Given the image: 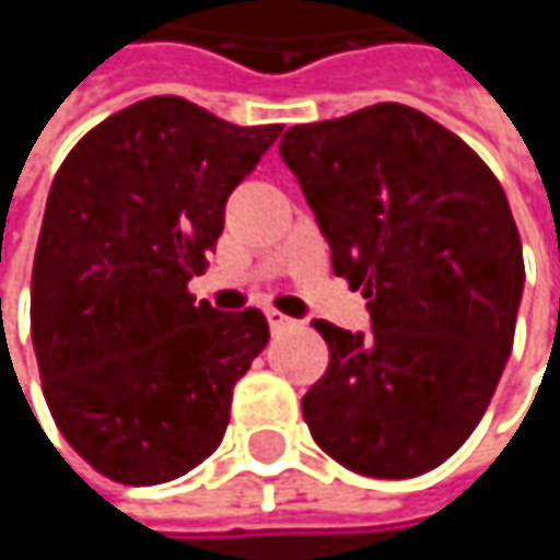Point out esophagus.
Segmentation results:
<instances>
[{"mask_svg": "<svg viewBox=\"0 0 560 560\" xmlns=\"http://www.w3.org/2000/svg\"><path fill=\"white\" fill-rule=\"evenodd\" d=\"M266 320H269V330L272 334H284V330H294L298 327V320L288 317V314H281V311H266Z\"/></svg>", "mask_w": 560, "mask_h": 560, "instance_id": "esophagus-1", "label": "esophagus"}]
</instances>
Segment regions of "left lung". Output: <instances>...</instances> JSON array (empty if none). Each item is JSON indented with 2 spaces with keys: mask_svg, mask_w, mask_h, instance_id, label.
Returning a JSON list of instances; mask_svg holds the SVG:
<instances>
[{
  "mask_svg": "<svg viewBox=\"0 0 560 560\" xmlns=\"http://www.w3.org/2000/svg\"><path fill=\"white\" fill-rule=\"evenodd\" d=\"M279 152L334 272L370 298V330L314 320L330 363L301 398L311 438L363 477L428 474L470 438L512 350L525 266L503 187L401 103L291 126Z\"/></svg>",
  "mask_w": 560,
  "mask_h": 560,
  "instance_id": "1",
  "label": "left lung"
}]
</instances>
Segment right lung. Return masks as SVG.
Returning <instances> with one entry per match:
<instances>
[{
	"instance_id": "right-lung-1",
	"label": "right lung",
	"mask_w": 560,
	"mask_h": 560,
	"mask_svg": "<svg viewBox=\"0 0 560 560\" xmlns=\"http://www.w3.org/2000/svg\"><path fill=\"white\" fill-rule=\"evenodd\" d=\"M279 132L149 96L86 132L57 171L32 272V343L60 434L109 480L168 483L223 441L233 386L269 324L256 307L194 304L187 281Z\"/></svg>"
}]
</instances>
